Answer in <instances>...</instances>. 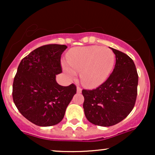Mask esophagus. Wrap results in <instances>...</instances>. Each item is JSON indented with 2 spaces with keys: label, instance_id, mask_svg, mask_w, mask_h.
Masks as SVG:
<instances>
[{
  "label": "esophagus",
  "instance_id": "obj_1",
  "mask_svg": "<svg viewBox=\"0 0 155 155\" xmlns=\"http://www.w3.org/2000/svg\"><path fill=\"white\" fill-rule=\"evenodd\" d=\"M76 92H78V93H81V89L79 87H76Z\"/></svg>",
  "mask_w": 155,
  "mask_h": 155
}]
</instances>
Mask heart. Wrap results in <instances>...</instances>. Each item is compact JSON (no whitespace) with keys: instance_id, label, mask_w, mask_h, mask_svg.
Segmentation results:
<instances>
[{"instance_id":"1","label":"heart","mask_w":155,"mask_h":155,"mask_svg":"<svg viewBox=\"0 0 155 155\" xmlns=\"http://www.w3.org/2000/svg\"><path fill=\"white\" fill-rule=\"evenodd\" d=\"M62 68L70 79L80 71V79L85 87L95 88L107 80L114 65L115 56L107 47L99 46L74 47L68 51Z\"/></svg>"}]
</instances>
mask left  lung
I'll return each instance as SVG.
<instances>
[{
  "mask_svg": "<svg viewBox=\"0 0 155 155\" xmlns=\"http://www.w3.org/2000/svg\"><path fill=\"white\" fill-rule=\"evenodd\" d=\"M116 58L108 79L92 90H82L84 114L95 125L109 127L127 117L134 107L138 76L134 62L122 51L111 48Z\"/></svg>",
  "mask_w": 155,
  "mask_h": 155,
  "instance_id": "obj_1",
  "label": "left lung"
}]
</instances>
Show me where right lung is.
<instances>
[{
    "mask_svg": "<svg viewBox=\"0 0 155 155\" xmlns=\"http://www.w3.org/2000/svg\"><path fill=\"white\" fill-rule=\"evenodd\" d=\"M67 47L49 44L37 48L21 60L13 82V101L28 120L41 127L58 124L76 93L74 84L60 85V57Z\"/></svg>",
    "mask_w": 155,
    "mask_h": 155,
    "instance_id": "1",
    "label": "right lung"
}]
</instances>
